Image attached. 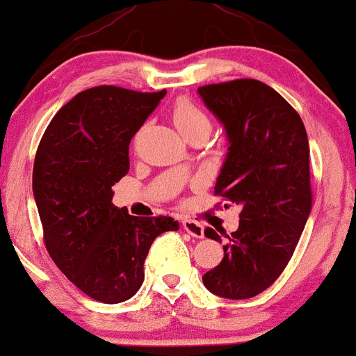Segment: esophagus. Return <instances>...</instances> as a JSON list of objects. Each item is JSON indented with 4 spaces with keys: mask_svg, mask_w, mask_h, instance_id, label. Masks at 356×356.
Instances as JSON below:
<instances>
[{
    "mask_svg": "<svg viewBox=\"0 0 356 356\" xmlns=\"http://www.w3.org/2000/svg\"><path fill=\"white\" fill-rule=\"evenodd\" d=\"M182 228H184L189 235H193V237H196V238L204 237V227L201 225L200 222H196V220L186 218L184 222H182Z\"/></svg>",
    "mask_w": 356,
    "mask_h": 356,
    "instance_id": "1",
    "label": "esophagus"
}]
</instances>
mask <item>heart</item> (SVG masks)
Returning a JSON list of instances; mask_svg holds the SVG:
<instances>
[{
  "mask_svg": "<svg viewBox=\"0 0 356 356\" xmlns=\"http://www.w3.org/2000/svg\"><path fill=\"white\" fill-rule=\"evenodd\" d=\"M172 118H174V124L182 134L196 128H209L208 115L188 99H182L175 104Z\"/></svg>",
  "mask_w": 356,
  "mask_h": 356,
  "instance_id": "b5f03b06",
  "label": "heart"
}]
</instances>
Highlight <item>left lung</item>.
Returning a JSON list of instances; mask_svg holds the SVG:
<instances>
[{"label": "left lung", "mask_w": 356, "mask_h": 356, "mask_svg": "<svg viewBox=\"0 0 356 356\" xmlns=\"http://www.w3.org/2000/svg\"><path fill=\"white\" fill-rule=\"evenodd\" d=\"M223 124L228 152L215 194L242 208L227 235L223 259L204 273L211 293L252 298L276 282L293 256L312 208L309 140L297 111L266 83L250 78L197 88ZM204 235L222 244L213 228Z\"/></svg>", "instance_id": "left-lung-1"}]
</instances>
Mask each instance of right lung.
<instances>
[{
	"instance_id": "right-lung-1",
	"label": "right lung",
	"mask_w": 356,
	"mask_h": 356,
	"mask_svg": "<svg viewBox=\"0 0 356 356\" xmlns=\"http://www.w3.org/2000/svg\"><path fill=\"white\" fill-rule=\"evenodd\" d=\"M102 85L58 111L35 153L32 189L47 252L93 300L119 304L145 280V259L170 216H133L112 204V186L129 170L131 138L165 97Z\"/></svg>"
}]
</instances>
